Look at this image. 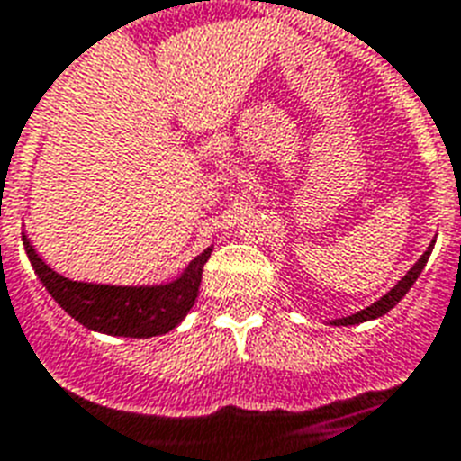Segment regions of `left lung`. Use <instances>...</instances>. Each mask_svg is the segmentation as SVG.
Segmentation results:
<instances>
[{"mask_svg":"<svg viewBox=\"0 0 461 461\" xmlns=\"http://www.w3.org/2000/svg\"><path fill=\"white\" fill-rule=\"evenodd\" d=\"M433 246H436V239H433L431 243H429V249L424 250V256L419 258L417 263L410 267V272H407L402 279H400L395 286H393L391 291H388L386 295H381L379 301H374L369 308L365 310H357V312H353V315L348 317H339V320H331L329 324H334V327H353V324H362V321H369V320H379V317H384L386 312H391L395 305H398L402 298H405V294L414 286V282L419 279V275H421V269H424V265L429 263V256H431Z\"/></svg>","mask_w":461,"mask_h":461,"instance_id":"8db88e82","label":"left lung"}]
</instances>
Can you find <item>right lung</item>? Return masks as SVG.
<instances>
[{"instance_id":"1","label":"right lung","mask_w":461,"mask_h":461,"mask_svg":"<svg viewBox=\"0 0 461 461\" xmlns=\"http://www.w3.org/2000/svg\"><path fill=\"white\" fill-rule=\"evenodd\" d=\"M23 246L37 279L75 321L99 334L125 336V339H151L177 327L196 303L203 265L212 253V246H208L172 282L118 286V284L75 282L59 275L44 263L25 231Z\"/></svg>"}]
</instances>
